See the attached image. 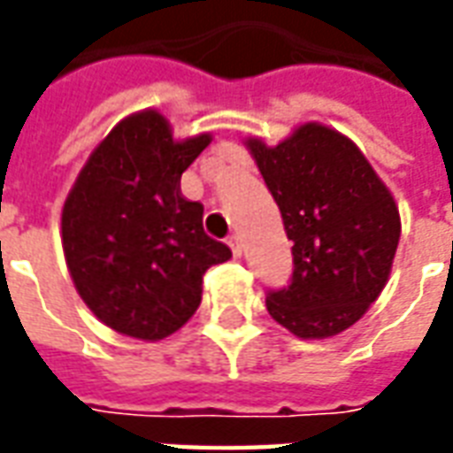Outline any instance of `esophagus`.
<instances>
[{"mask_svg": "<svg viewBox=\"0 0 453 453\" xmlns=\"http://www.w3.org/2000/svg\"><path fill=\"white\" fill-rule=\"evenodd\" d=\"M227 245H230V250H233V255L235 257L242 255V242H240V237L237 235L227 237Z\"/></svg>", "mask_w": 453, "mask_h": 453, "instance_id": "obj_1", "label": "esophagus"}]
</instances>
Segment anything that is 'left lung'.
Wrapping results in <instances>:
<instances>
[{
  "instance_id": "left-lung-1",
  "label": "left lung",
  "mask_w": 453,
  "mask_h": 453,
  "mask_svg": "<svg viewBox=\"0 0 453 453\" xmlns=\"http://www.w3.org/2000/svg\"><path fill=\"white\" fill-rule=\"evenodd\" d=\"M247 148L294 242L291 284L266 294V311L303 340L344 333L380 296L398 250L388 187L347 135L320 123L274 148L259 138Z\"/></svg>"
}]
</instances>
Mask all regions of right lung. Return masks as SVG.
<instances>
[{
	"label": "right lung",
	"instance_id": "1",
	"mask_svg": "<svg viewBox=\"0 0 453 453\" xmlns=\"http://www.w3.org/2000/svg\"><path fill=\"white\" fill-rule=\"evenodd\" d=\"M208 142V133L174 140L152 109L133 113L67 194L65 262L87 308L116 333L148 342L177 333L196 313L203 274L233 257L203 233V206L179 188Z\"/></svg>",
	"mask_w": 453,
	"mask_h": 453
}]
</instances>
